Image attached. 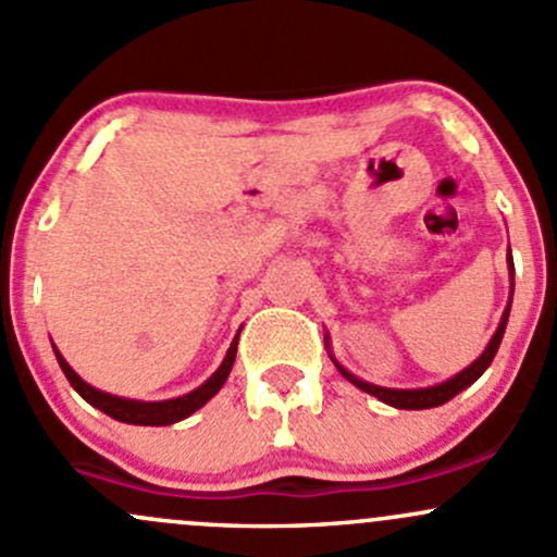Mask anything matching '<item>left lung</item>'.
I'll return each mask as SVG.
<instances>
[{
	"instance_id": "left-lung-1",
	"label": "left lung",
	"mask_w": 557,
	"mask_h": 557,
	"mask_svg": "<svg viewBox=\"0 0 557 557\" xmlns=\"http://www.w3.org/2000/svg\"><path fill=\"white\" fill-rule=\"evenodd\" d=\"M507 261H510V280H512V256H507ZM510 301H512V290H510ZM507 314H510V304H507L505 314H503V322H499L497 333L492 335V341H488L486 351L481 354L479 359H475L470 368H466L462 372H457L455 377H449L447 383H438V386H431V388H414V391H399V388H381V386H372V383H364L359 381V377H354L351 372H346L341 368L338 362H335V368L341 370V375L346 377V381H351L354 386L368 391V394L377 396L381 401H386L391 407H399V409H428V407H438L444 405V401H449L451 396L460 394L462 388H468L470 383L475 381V377H481V372H484L488 364H492L494 354H497L499 348V341H503L505 335V325H507Z\"/></svg>"
}]
</instances>
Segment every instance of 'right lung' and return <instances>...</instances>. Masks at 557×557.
Returning <instances> with one entry per match:
<instances>
[{"mask_svg": "<svg viewBox=\"0 0 557 557\" xmlns=\"http://www.w3.org/2000/svg\"><path fill=\"white\" fill-rule=\"evenodd\" d=\"M235 354H237V338L232 341L222 368L213 372L203 386L195 388L193 394H185V396H180V399H169V401H132V399H121V396H110V394H102V391L91 388L89 383H84L82 377H78L76 372L69 368V362H65V359L60 357L58 348H54V357H58L60 370L65 372V377H69L71 386L78 391V396H82V399H87L91 407L102 409V412L110 414L113 420H121V423H132V425H171V423H180V420H185L187 414H193L195 409L203 407L206 401H209L211 396L224 386L232 364H235Z\"/></svg>", "mask_w": 557, "mask_h": 557, "instance_id": "1", "label": "right lung"}]
</instances>
